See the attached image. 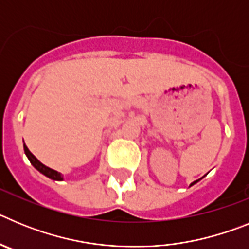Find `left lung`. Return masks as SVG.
Segmentation results:
<instances>
[{"instance_id":"left-lung-1","label":"left lung","mask_w":249,"mask_h":249,"mask_svg":"<svg viewBox=\"0 0 249 249\" xmlns=\"http://www.w3.org/2000/svg\"><path fill=\"white\" fill-rule=\"evenodd\" d=\"M195 183H197V181H196V182H193V183H192V184H191V186H193V184H195Z\"/></svg>"}]
</instances>
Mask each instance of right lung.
Segmentation results:
<instances>
[{
	"label": "right lung",
	"instance_id": "1",
	"mask_svg": "<svg viewBox=\"0 0 249 249\" xmlns=\"http://www.w3.org/2000/svg\"><path fill=\"white\" fill-rule=\"evenodd\" d=\"M23 148H25V153L26 156L28 157V160H30L31 164L35 167V168L37 169V171H39L41 173H43L45 176H47L48 178H51V179H54V181H62V175L59 172H57V171H54V169L50 168V167L45 166L43 163H41L38 160H37L36 157H35L32 153L30 152V149L27 148V146L26 144H23Z\"/></svg>",
	"mask_w": 249,
	"mask_h": 249
}]
</instances>
